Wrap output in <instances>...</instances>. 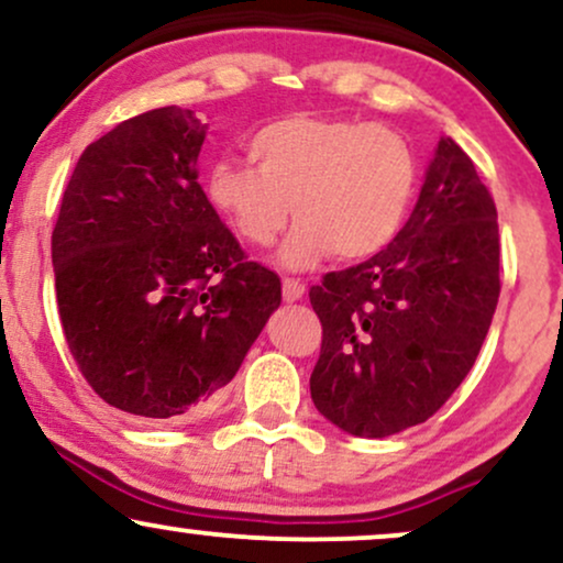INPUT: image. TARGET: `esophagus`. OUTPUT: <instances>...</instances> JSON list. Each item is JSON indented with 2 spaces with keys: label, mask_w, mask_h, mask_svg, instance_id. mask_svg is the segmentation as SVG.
I'll use <instances>...</instances> for the list:
<instances>
[{
  "label": "esophagus",
  "mask_w": 563,
  "mask_h": 563,
  "mask_svg": "<svg viewBox=\"0 0 563 563\" xmlns=\"http://www.w3.org/2000/svg\"><path fill=\"white\" fill-rule=\"evenodd\" d=\"M303 283H299V280H290V277H286V280H283V299H286L288 303H294V301H301L303 299Z\"/></svg>",
  "instance_id": "34e87169"
}]
</instances>
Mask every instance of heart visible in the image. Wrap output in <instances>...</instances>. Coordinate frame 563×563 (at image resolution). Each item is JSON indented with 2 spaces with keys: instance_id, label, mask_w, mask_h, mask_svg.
<instances>
[{
  "instance_id": "obj_1",
  "label": "heart",
  "mask_w": 563,
  "mask_h": 563,
  "mask_svg": "<svg viewBox=\"0 0 563 563\" xmlns=\"http://www.w3.org/2000/svg\"><path fill=\"white\" fill-rule=\"evenodd\" d=\"M256 165L217 159L205 173L209 207L243 243L267 249L296 228L277 262L301 273L335 252L343 262L380 254L409 217L419 167L401 133L322 114H288L249 139Z\"/></svg>"
}]
</instances>
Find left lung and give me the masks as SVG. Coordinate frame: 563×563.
I'll list each match as a JSON object with an SVG mask.
<instances>
[{"label": "left lung", "mask_w": 563, "mask_h": 563, "mask_svg": "<svg viewBox=\"0 0 563 563\" xmlns=\"http://www.w3.org/2000/svg\"><path fill=\"white\" fill-rule=\"evenodd\" d=\"M498 214L464 148L440 135L390 246L309 290L322 322L311 401L356 438L430 419L462 385L496 311Z\"/></svg>", "instance_id": "1"}]
</instances>
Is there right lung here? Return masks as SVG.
Returning <instances> with one entry per match:
<instances>
[{
    "instance_id": "add662e5",
    "label": "right lung",
    "mask_w": 563,
    "mask_h": 563,
    "mask_svg": "<svg viewBox=\"0 0 563 563\" xmlns=\"http://www.w3.org/2000/svg\"><path fill=\"white\" fill-rule=\"evenodd\" d=\"M205 135L180 107L120 123L80 154L52 233L67 346L141 422L205 409L280 307V277L243 260L196 180Z\"/></svg>"
}]
</instances>
